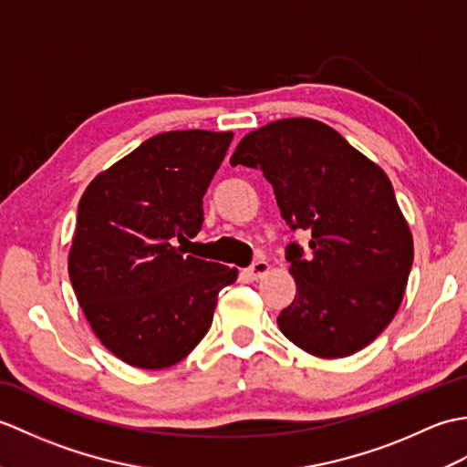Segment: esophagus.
<instances>
[{
  "mask_svg": "<svg viewBox=\"0 0 467 467\" xmlns=\"http://www.w3.org/2000/svg\"><path fill=\"white\" fill-rule=\"evenodd\" d=\"M271 271V265L266 263L265 259H261V261H256V263H253L249 269L244 271V275L249 276V281H259V279H263V276Z\"/></svg>",
  "mask_w": 467,
  "mask_h": 467,
  "instance_id": "1",
  "label": "esophagus"
}]
</instances>
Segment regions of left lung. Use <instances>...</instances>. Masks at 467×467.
Here are the masks:
<instances>
[{
  "mask_svg": "<svg viewBox=\"0 0 467 467\" xmlns=\"http://www.w3.org/2000/svg\"><path fill=\"white\" fill-rule=\"evenodd\" d=\"M231 164L259 168L281 216L311 233L309 256L289 244L295 301L281 333L319 359L349 357L393 321L413 263V236L391 181L313 118H283L246 134Z\"/></svg>",
  "mask_w": 467,
  "mask_h": 467,
  "instance_id": "left-lung-1",
  "label": "left lung"
}]
</instances>
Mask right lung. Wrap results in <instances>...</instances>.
I'll use <instances>...</instances> for the list:
<instances>
[{"instance_id":"add662e5","label":"right lung","mask_w":467,"mask_h":467,"mask_svg":"<svg viewBox=\"0 0 467 467\" xmlns=\"http://www.w3.org/2000/svg\"><path fill=\"white\" fill-rule=\"evenodd\" d=\"M233 132L152 136L98 174L78 206L67 273L92 331L138 369L172 367L202 341L236 269L194 259L202 196Z\"/></svg>"}]
</instances>
